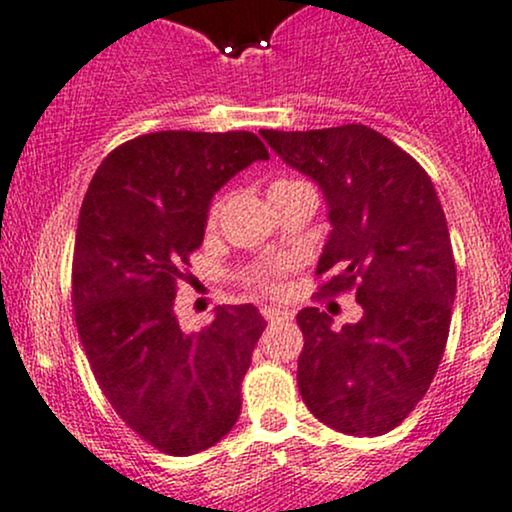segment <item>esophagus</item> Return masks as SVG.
<instances>
[{"instance_id":"esophagus-1","label":"esophagus","mask_w":512,"mask_h":512,"mask_svg":"<svg viewBox=\"0 0 512 512\" xmlns=\"http://www.w3.org/2000/svg\"><path fill=\"white\" fill-rule=\"evenodd\" d=\"M262 316H265L267 321H279V319H287L289 311L287 309H277V306H262Z\"/></svg>"}]
</instances>
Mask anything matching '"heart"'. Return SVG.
Masks as SVG:
<instances>
[{"mask_svg": "<svg viewBox=\"0 0 512 512\" xmlns=\"http://www.w3.org/2000/svg\"><path fill=\"white\" fill-rule=\"evenodd\" d=\"M289 184H299V181H294V179H279V181H274V184L270 186V191L272 188H279V186H289ZM215 213H218V208H213L211 211V223L215 220ZM257 282L260 284H265V287H270V284H274V274L270 272V274H260V277H257Z\"/></svg>", "mask_w": 512, "mask_h": 512, "instance_id": "1", "label": "heart"}]
</instances>
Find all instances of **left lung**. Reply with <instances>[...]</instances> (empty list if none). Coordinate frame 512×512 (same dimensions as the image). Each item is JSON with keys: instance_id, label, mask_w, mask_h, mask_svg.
<instances>
[{"instance_id": "1", "label": "left lung", "mask_w": 512, "mask_h": 512, "mask_svg": "<svg viewBox=\"0 0 512 512\" xmlns=\"http://www.w3.org/2000/svg\"><path fill=\"white\" fill-rule=\"evenodd\" d=\"M260 134L324 193L321 292L355 289L363 309L341 331L316 306L299 311L301 400L336 432L380 437L429 390L449 338L456 265L439 196L410 154L365 125Z\"/></svg>"}]
</instances>
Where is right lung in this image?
Returning a JSON list of instances; mask_svg holds the SVG:
<instances>
[{"label":"right lung","mask_w":512,"mask_h":512,"mask_svg":"<svg viewBox=\"0 0 512 512\" xmlns=\"http://www.w3.org/2000/svg\"><path fill=\"white\" fill-rule=\"evenodd\" d=\"M267 159L252 132H152L107 154L85 193L73 255L80 343L115 412L164 454H198L240 417L267 321L252 304L218 306L211 326L186 333L174 299L213 196Z\"/></svg>","instance_id":"1"}]
</instances>
